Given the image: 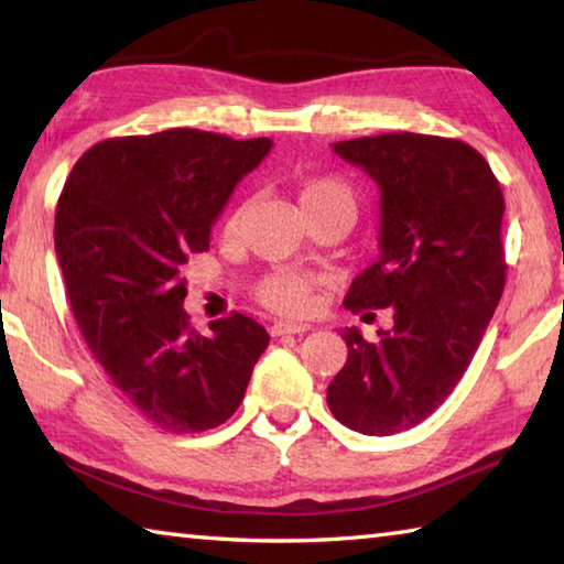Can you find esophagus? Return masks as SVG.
<instances>
[{"mask_svg":"<svg viewBox=\"0 0 564 564\" xmlns=\"http://www.w3.org/2000/svg\"><path fill=\"white\" fill-rule=\"evenodd\" d=\"M311 330V326H305V323H273L271 326V336L273 338H281V336H301V333Z\"/></svg>","mask_w":564,"mask_h":564,"instance_id":"esophagus-1","label":"esophagus"}]
</instances>
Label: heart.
<instances>
[{
  "label": "heart",
  "instance_id": "b5f03b06",
  "mask_svg": "<svg viewBox=\"0 0 564 564\" xmlns=\"http://www.w3.org/2000/svg\"><path fill=\"white\" fill-rule=\"evenodd\" d=\"M299 202L305 218L326 214V212H346L356 214V194L352 188L336 176H313L305 178L299 188ZM246 208L241 206L238 212L228 218V231H236L241 224ZM313 291H316V281L311 275L299 271H275L263 275L256 283L253 295L263 308H269L285 318L305 316L313 305Z\"/></svg>",
  "mask_w": 564,
  "mask_h": 564
}]
</instances>
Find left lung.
Listing matches in <instances>:
<instances>
[{
	"instance_id": "left-lung-1",
	"label": "left lung",
	"mask_w": 564,
	"mask_h": 564,
	"mask_svg": "<svg viewBox=\"0 0 564 564\" xmlns=\"http://www.w3.org/2000/svg\"><path fill=\"white\" fill-rule=\"evenodd\" d=\"M333 151L380 188V256L350 283L346 308H390L393 328L373 343L343 330L348 360L326 398L350 431L393 435L445 403L498 308L505 198L480 151L457 139L380 133Z\"/></svg>"
}]
</instances>
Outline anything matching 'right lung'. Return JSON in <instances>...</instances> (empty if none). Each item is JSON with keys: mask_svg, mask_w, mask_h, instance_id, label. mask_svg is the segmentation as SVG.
<instances>
[{"mask_svg": "<svg viewBox=\"0 0 564 564\" xmlns=\"http://www.w3.org/2000/svg\"><path fill=\"white\" fill-rule=\"evenodd\" d=\"M271 139L169 129L94 144L56 206L54 243L74 318L111 383L151 423L204 433L241 405L269 333L243 313L191 328L181 269L208 251L234 188Z\"/></svg>", "mask_w": 564, "mask_h": 564, "instance_id": "add662e5", "label": "right lung"}]
</instances>
